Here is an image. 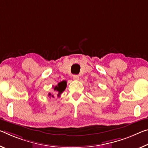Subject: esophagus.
<instances>
[{
	"instance_id": "1",
	"label": "esophagus",
	"mask_w": 148,
	"mask_h": 148,
	"mask_svg": "<svg viewBox=\"0 0 148 148\" xmlns=\"http://www.w3.org/2000/svg\"><path fill=\"white\" fill-rule=\"evenodd\" d=\"M73 79L74 80H78L79 79V76L78 75H73Z\"/></svg>"
}]
</instances>
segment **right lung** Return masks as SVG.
Returning <instances> with one entry per match:
<instances>
[{"mask_svg": "<svg viewBox=\"0 0 148 148\" xmlns=\"http://www.w3.org/2000/svg\"><path fill=\"white\" fill-rule=\"evenodd\" d=\"M66 88V81H62L58 83L56 86H53V88L54 89V90L56 91H58V95H59L61 94V93L64 91V90ZM48 96L49 97H54V95L51 94V93H49L48 94Z\"/></svg>", "mask_w": 148, "mask_h": 148, "instance_id": "obj_1", "label": "right lung"}]
</instances>
